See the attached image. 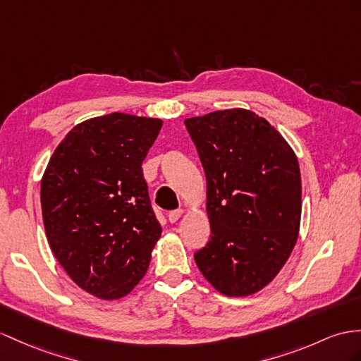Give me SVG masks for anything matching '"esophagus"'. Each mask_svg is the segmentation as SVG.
Here are the masks:
<instances>
[{
	"label": "esophagus",
	"instance_id": "1",
	"mask_svg": "<svg viewBox=\"0 0 361 361\" xmlns=\"http://www.w3.org/2000/svg\"><path fill=\"white\" fill-rule=\"evenodd\" d=\"M182 214H183V211H182V209H174V211H170V213H169V221H170L171 224L178 222Z\"/></svg>",
	"mask_w": 361,
	"mask_h": 361
}]
</instances>
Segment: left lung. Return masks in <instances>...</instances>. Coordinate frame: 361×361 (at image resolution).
<instances>
[{
	"mask_svg": "<svg viewBox=\"0 0 361 361\" xmlns=\"http://www.w3.org/2000/svg\"><path fill=\"white\" fill-rule=\"evenodd\" d=\"M207 176L211 237L195 254L219 293L245 297L272 282L300 230L297 156L267 119L230 109L185 119Z\"/></svg>",
	"mask_w": 361,
	"mask_h": 361,
	"instance_id": "left-lung-1",
	"label": "left lung"
}]
</instances>
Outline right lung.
Segmentation results:
<instances>
[{
  "instance_id": "right-lung-1",
  "label": "right lung",
  "mask_w": 361,
  "mask_h": 361,
  "mask_svg": "<svg viewBox=\"0 0 361 361\" xmlns=\"http://www.w3.org/2000/svg\"><path fill=\"white\" fill-rule=\"evenodd\" d=\"M161 119L110 113L75 126L41 179L51 252L73 282L102 300L127 295L145 276L162 228L142 162Z\"/></svg>"
}]
</instances>
